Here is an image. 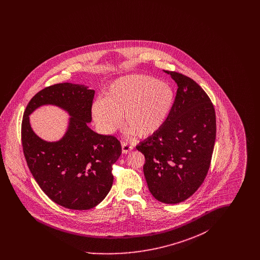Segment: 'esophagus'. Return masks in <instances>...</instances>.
Segmentation results:
<instances>
[{"label": "esophagus", "mask_w": 260, "mask_h": 260, "mask_svg": "<svg viewBox=\"0 0 260 260\" xmlns=\"http://www.w3.org/2000/svg\"><path fill=\"white\" fill-rule=\"evenodd\" d=\"M133 149H134V147L131 144H128L127 142H122V151L124 154L131 152Z\"/></svg>", "instance_id": "esophagus-1"}]
</instances>
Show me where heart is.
Masks as SVG:
<instances>
[{
    "instance_id": "b5f03b06",
    "label": "heart",
    "mask_w": 260,
    "mask_h": 260,
    "mask_svg": "<svg viewBox=\"0 0 260 260\" xmlns=\"http://www.w3.org/2000/svg\"><path fill=\"white\" fill-rule=\"evenodd\" d=\"M174 93L168 84L144 75H128L115 80L105 91V98L95 99L91 116L99 129L115 133L124 123L131 133L149 136L166 123Z\"/></svg>"
}]
</instances>
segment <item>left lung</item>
I'll return each mask as SVG.
<instances>
[{
	"label": "left lung",
	"instance_id": "8db88e82",
	"mask_svg": "<svg viewBox=\"0 0 260 260\" xmlns=\"http://www.w3.org/2000/svg\"><path fill=\"white\" fill-rule=\"evenodd\" d=\"M177 84L171 113L161 128L136 149L145 157L143 173L149 191L165 204H178L204 182L216 136L214 107L191 78L166 71Z\"/></svg>",
	"mask_w": 260,
	"mask_h": 260
}]
</instances>
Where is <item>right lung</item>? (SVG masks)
Instances as JSON below:
<instances>
[{
  "instance_id": "right-lung-1",
  "label": "right lung",
  "mask_w": 260,
  "mask_h": 260,
  "mask_svg": "<svg viewBox=\"0 0 260 260\" xmlns=\"http://www.w3.org/2000/svg\"><path fill=\"white\" fill-rule=\"evenodd\" d=\"M94 90L71 83L45 87L29 101L21 124L25 159L33 177L49 198L70 210H89L107 196L113 184L112 166L122 153L113 136L93 132L91 105ZM43 105H54L71 116L66 135L58 142L39 138L28 116Z\"/></svg>"
}]
</instances>
